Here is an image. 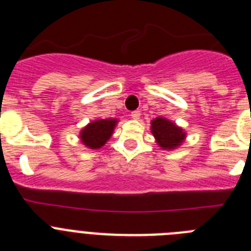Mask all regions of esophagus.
Listing matches in <instances>:
<instances>
[{
	"label": "esophagus",
	"instance_id": "obj_1",
	"mask_svg": "<svg viewBox=\"0 0 251 251\" xmlns=\"http://www.w3.org/2000/svg\"><path fill=\"white\" fill-rule=\"evenodd\" d=\"M130 117L133 119H139V117H141V110H134V112H132L130 113Z\"/></svg>",
	"mask_w": 251,
	"mask_h": 251
}]
</instances>
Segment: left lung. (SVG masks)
Segmentation results:
<instances>
[{
	"mask_svg": "<svg viewBox=\"0 0 251 251\" xmlns=\"http://www.w3.org/2000/svg\"><path fill=\"white\" fill-rule=\"evenodd\" d=\"M151 130L162 150H175L185 141L186 133L174 122L157 117L151 122Z\"/></svg>",
	"mask_w": 251,
	"mask_h": 251,
	"instance_id": "left-lung-1",
	"label": "left lung"
}]
</instances>
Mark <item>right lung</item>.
<instances>
[{"label":"right lung","instance_id":"right-lung-1","mask_svg":"<svg viewBox=\"0 0 251 251\" xmlns=\"http://www.w3.org/2000/svg\"><path fill=\"white\" fill-rule=\"evenodd\" d=\"M117 119H97L80 130V141L90 150H99L112 137Z\"/></svg>","mask_w":251,"mask_h":251}]
</instances>
